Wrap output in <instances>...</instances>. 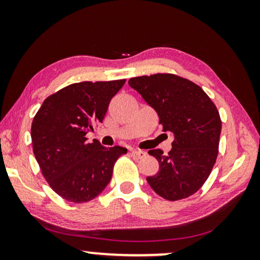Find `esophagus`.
Returning <instances> with one entry per match:
<instances>
[{"label": "esophagus", "instance_id": "obj_1", "mask_svg": "<svg viewBox=\"0 0 260 260\" xmlns=\"http://www.w3.org/2000/svg\"><path fill=\"white\" fill-rule=\"evenodd\" d=\"M131 155H133L135 158H143L144 156L147 155V152L143 150H133L131 151Z\"/></svg>", "mask_w": 260, "mask_h": 260}]
</instances>
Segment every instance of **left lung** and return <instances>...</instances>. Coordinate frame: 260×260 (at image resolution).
Masks as SVG:
<instances>
[{"label":"left lung","mask_w":260,"mask_h":260,"mask_svg":"<svg viewBox=\"0 0 260 260\" xmlns=\"http://www.w3.org/2000/svg\"><path fill=\"white\" fill-rule=\"evenodd\" d=\"M129 85L156 110L163 131L174 134L168 155L149 150L159 169L147 177L148 183L166 200L189 198L204 186L218 157V109L199 85L173 73L130 78Z\"/></svg>","instance_id":"obj_1"}]
</instances>
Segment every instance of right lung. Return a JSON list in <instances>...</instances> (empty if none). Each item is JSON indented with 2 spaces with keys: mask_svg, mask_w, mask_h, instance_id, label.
I'll return each mask as SVG.
<instances>
[{
  "mask_svg": "<svg viewBox=\"0 0 260 260\" xmlns=\"http://www.w3.org/2000/svg\"><path fill=\"white\" fill-rule=\"evenodd\" d=\"M124 84L125 79L71 84L46 98L34 117L35 158L49 187L67 201L84 204L97 198L111 180L117 159L126 154V148H105L86 138Z\"/></svg>",
  "mask_w": 260,
  "mask_h": 260,
  "instance_id": "obj_1",
  "label": "right lung"
}]
</instances>
